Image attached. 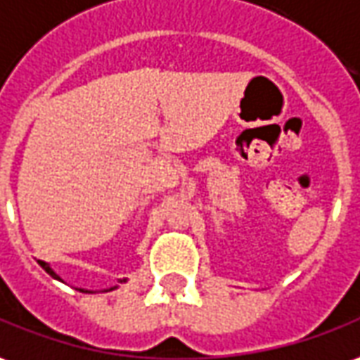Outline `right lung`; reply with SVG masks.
<instances>
[{
	"label": "right lung",
	"mask_w": 360,
	"mask_h": 360,
	"mask_svg": "<svg viewBox=\"0 0 360 360\" xmlns=\"http://www.w3.org/2000/svg\"><path fill=\"white\" fill-rule=\"evenodd\" d=\"M39 262H41V266H43V269L46 270L49 274H51L52 278L60 280V276H58V274H56V272H54V270L51 269V264H49V262H43V260H39ZM117 282H119V284H125V282H127V278H119ZM119 284H115V286H111V288H109V290H103V292H111V290L119 288ZM78 290H80V292H86V294H88V292H91V290H84V288H78Z\"/></svg>",
	"instance_id": "obj_1"
}]
</instances>
